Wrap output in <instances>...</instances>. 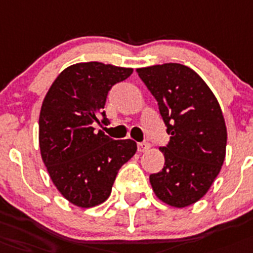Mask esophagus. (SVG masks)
Here are the masks:
<instances>
[{"label":"esophagus","mask_w":253,"mask_h":253,"mask_svg":"<svg viewBox=\"0 0 253 253\" xmlns=\"http://www.w3.org/2000/svg\"><path fill=\"white\" fill-rule=\"evenodd\" d=\"M150 149V144L149 143H139L137 144V150H139L140 153H144L146 152V150Z\"/></svg>","instance_id":"1"}]
</instances>
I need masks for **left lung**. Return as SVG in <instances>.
Here are the masks:
<instances>
[{
    "instance_id": "8db88e82",
    "label": "left lung",
    "mask_w": 253,
    "mask_h": 253,
    "mask_svg": "<svg viewBox=\"0 0 253 253\" xmlns=\"http://www.w3.org/2000/svg\"><path fill=\"white\" fill-rule=\"evenodd\" d=\"M158 101L169 145L162 171L149 176L157 198L184 209L198 202L217 177L226 154V125L217 99L197 72L167 63L136 69Z\"/></svg>"
}]
</instances>
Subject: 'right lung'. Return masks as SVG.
Returning a JSON list of instances; mask_svg holds the SVG:
<instances>
[{
    "instance_id": "add662e5",
    "label": "right lung",
    "mask_w": 253,
    "mask_h": 253,
    "mask_svg": "<svg viewBox=\"0 0 253 253\" xmlns=\"http://www.w3.org/2000/svg\"><path fill=\"white\" fill-rule=\"evenodd\" d=\"M132 68L97 61L65 68L52 82L40 113V150L50 179L72 205L91 209L109 198L121 167L136 153L131 139L112 140L95 132L113 84L132 74Z\"/></svg>"
}]
</instances>
